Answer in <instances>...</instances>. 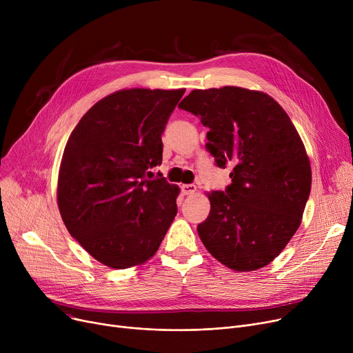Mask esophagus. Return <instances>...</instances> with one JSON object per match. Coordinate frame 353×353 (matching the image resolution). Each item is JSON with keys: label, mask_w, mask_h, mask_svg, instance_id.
<instances>
[{"label": "esophagus", "mask_w": 353, "mask_h": 353, "mask_svg": "<svg viewBox=\"0 0 353 353\" xmlns=\"http://www.w3.org/2000/svg\"><path fill=\"white\" fill-rule=\"evenodd\" d=\"M180 190L184 196H189V194H193L197 190V188L194 186V184H181Z\"/></svg>", "instance_id": "obj_1"}]
</instances>
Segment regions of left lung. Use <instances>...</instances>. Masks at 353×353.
I'll list each match as a JSON object with an SVG mask.
<instances>
[{
    "mask_svg": "<svg viewBox=\"0 0 353 353\" xmlns=\"http://www.w3.org/2000/svg\"><path fill=\"white\" fill-rule=\"evenodd\" d=\"M179 108L209 128L206 150L232 183L209 193L210 213L197 226L205 248L225 266L269 265L298 230L310 194L305 145L270 96L240 87L193 90Z\"/></svg>",
    "mask_w": 353,
    "mask_h": 353,
    "instance_id": "8db88e82",
    "label": "left lung"
}]
</instances>
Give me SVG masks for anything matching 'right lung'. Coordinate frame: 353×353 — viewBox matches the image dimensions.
<instances>
[{
  "instance_id": "add662e5",
  "label": "right lung",
  "mask_w": 353,
  "mask_h": 353,
  "mask_svg": "<svg viewBox=\"0 0 353 353\" xmlns=\"http://www.w3.org/2000/svg\"><path fill=\"white\" fill-rule=\"evenodd\" d=\"M184 90L130 88L92 105L68 137L59 209L96 259L127 269L150 259L177 214L179 188L161 173V134Z\"/></svg>"
}]
</instances>
